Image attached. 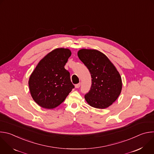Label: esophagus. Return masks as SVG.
Wrapping results in <instances>:
<instances>
[{
    "instance_id": "1",
    "label": "esophagus",
    "mask_w": 154,
    "mask_h": 154,
    "mask_svg": "<svg viewBox=\"0 0 154 154\" xmlns=\"http://www.w3.org/2000/svg\"><path fill=\"white\" fill-rule=\"evenodd\" d=\"M80 83H77V84H76V85H75V87L76 88H80Z\"/></svg>"
}]
</instances>
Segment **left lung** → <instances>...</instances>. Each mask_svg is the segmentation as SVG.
Here are the masks:
<instances>
[{
    "mask_svg": "<svg viewBox=\"0 0 154 154\" xmlns=\"http://www.w3.org/2000/svg\"><path fill=\"white\" fill-rule=\"evenodd\" d=\"M79 59L88 69L91 86L85 99L90 106L103 109L118 99L122 90V80L113 64L103 53L83 49L78 52Z\"/></svg>",
    "mask_w": 154,
    "mask_h": 154,
    "instance_id": "left-lung-1",
    "label": "left lung"
}]
</instances>
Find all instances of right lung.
I'll return each mask as SVG.
<instances>
[{
  "label": "right lung",
  "instance_id": "add662e5",
  "mask_svg": "<svg viewBox=\"0 0 154 154\" xmlns=\"http://www.w3.org/2000/svg\"><path fill=\"white\" fill-rule=\"evenodd\" d=\"M71 55L68 49H56L44 57L32 73L29 80L30 94L40 106H58L74 88L70 73L64 68Z\"/></svg>",
  "mask_w": 154,
  "mask_h": 154
}]
</instances>
